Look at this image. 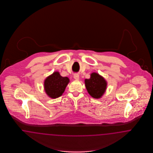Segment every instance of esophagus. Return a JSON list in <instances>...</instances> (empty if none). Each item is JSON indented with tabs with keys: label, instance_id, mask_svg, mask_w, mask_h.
<instances>
[{
	"label": "esophagus",
	"instance_id": "1",
	"mask_svg": "<svg viewBox=\"0 0 153 153\" xmlns=\"http://www.w3.org/2000/svg\"><path fill=\"white\" fill-rule=\"evenodd\" d=\"M74 79H79V74H74Z\"/></svg>",
	"mask_w": 153,
	"mask_h": 153
}]
</instances>
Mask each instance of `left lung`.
I'll return each instance as SVG.
<instances>
[{
	"mask_svg": "<svg viewBox=\"0 0 153 153\" xmlns=\"http://www.w3.org/2000/svg\"><path fill=\"white\" fill-rule=\"evenodd\" d=\"M86 88L88 94L95 99H99L105 92L107 82L100 75L93 72L90 78L85 79Z\"/></svg>",
	"mask_w": 153,
	"mask_h": 153,
	"instance_id": "left-lung-1",
	"label": "left lung"
}]
</instances>
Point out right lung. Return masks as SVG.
Masks as SVG:
<instances>
[{
  "instance_id": "obj_1",
  "label": "right lung",
  "mask_w": 153,
  "mask_h": 153,
  "mask_svg": "<svg viewBox=\"0 0 153 153\" xmlns=\"http://www.w3.org/2000/svg\"><path fill=\"white\" fill-rule=\"evenodd\" d=\"M70 82L67 77H62L58 72H54L44 81V90L49 97L55 99L60 97Z\"/></svg>"
}]
</instances>
